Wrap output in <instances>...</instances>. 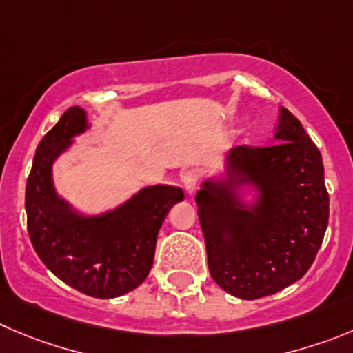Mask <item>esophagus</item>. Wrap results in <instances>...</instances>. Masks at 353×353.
<instances>
[{
    "mask_svg": "<svg viewBox=\"0 0 353 353\" xmlns=\"http://www.w3.org/2000/svg\"><path fill=\"white\" fill-rule=\"evenodd\" d=\"M183 183H184V188H186V192L192 195V193L196 192V188H199L200 184V172L199 170L192 169V170H186V172L183 174Z\"/></svg>",
    "mask_w": 353,
    "mask_h": 353,
    "instance_id": "obj_1",
    "label": "esophagus"
}]
</instances>
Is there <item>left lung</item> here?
I'll use <instances>...</instances> for the list:
<instances>
[{"instance_id": "left-lung-1", "label": "left lung", "mask_w": 353, "mask_h": 353, "mask_svg": "<svg viewBox=\"0 0 353 353\" xmlns=\"http://www.w3.org/2000/svg\"><path fill=\"white\" fill-rule=\"evenodd\" d=\"M275 137L273 144H239L230 153L233 172L261 190L258 209H239L233 196L214 195L212 183L196 195L210 275L242 299L275 294L299 281L327 228L329 193L321 151L285 108H281Z\"/></svg>"}]
</instances>
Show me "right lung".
I'll list each match as a JSON object with an SVG mask.
<instances>
[{
	"instance_id": "right-lung-1",
	"label": "right lung",
	"mask_w": 353,
	"mask_h": 353,
	"mask_svg": "<svg viewBox=\"0 0 353 353\" xmlns=\"http://www.w3.org/2000/svg\"><path fill=\"white\" fill-rule=\"evenodd\" d=\"M85 125V111L72 106L39 141L26 184L28 233L43 265L62 282L94 298H117L144 282L158 230L184 193L170 186L146 188L106 216H74L55 195L52 161Z\"/></svg>"
}]
</instances>
